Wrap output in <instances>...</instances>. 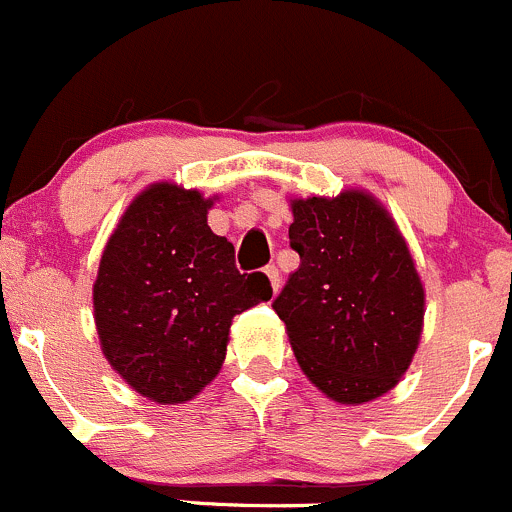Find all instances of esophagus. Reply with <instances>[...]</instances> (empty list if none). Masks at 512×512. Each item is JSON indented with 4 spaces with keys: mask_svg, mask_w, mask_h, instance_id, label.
<instances>
[{
    "mask_svg": "<svg viewBox=\"0 0 512 512\" xmlns=\"http://www.w3.org/2000/svg\"><path fill=\"white\" fill-rule=\"evenodd\" d=\"M263 273H266L268 276V281H271V288H273V293H278V288H281V273H278V268L273 266H266L263 268Z\"/></svg>",
    "mask_w": 512,
    "mask_h": 512,
    "instance_id": "34e87169",
    "label": "esophagus"
}]
</instances>
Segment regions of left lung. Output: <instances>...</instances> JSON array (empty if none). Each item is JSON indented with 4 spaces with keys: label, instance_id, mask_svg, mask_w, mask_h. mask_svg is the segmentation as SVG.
<instances>
[{
    "label": "left lung",
    "instance_id": "obj_1",
    "mask_svg": "<svg viewBox=\"0 0 512 512\" xmlns=\"http://www.w3.org/2000/svg\"><path fill=\"white\" fill-rule=\"evenodd\" d=\"M301 266L273 301L303 373L338 403L391 391L423 328V286L396 224L373 196L291 204Z\"/></svg>",
    "mask_w": 512,
    "mask_h": 512
}]
</instances>
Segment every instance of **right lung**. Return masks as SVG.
Returning <instances> with one entry per match:
<instances>
[{
    "label": "right lung",
    "instance_id": "add662e5",
    "mask_svg": "<svg viewBox=\"0 0 512 512\" xmlns=\"http://www.w3.org/2000/svg\"><path fill=\"white\" fill-rule=\"evenodd\" d=\"M199 191L154 184L126 209L94 283V318L114 371L151 401L184 403L219 373L231 318L271 298L206 224Z\"/></svg>",
    "mask_w": 512,
    "mask_h": 512
}]
</instances>
